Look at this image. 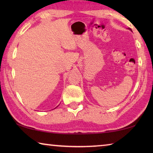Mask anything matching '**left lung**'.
Here are the masks:
<instances>
[{
  "instance_id": "left-lung-1",
  "label": "left lung",
  "mask_w": 153,
  "mask_h": 153,
  "mask_svg": "<svg viewBox=\"0 0 153 153\" xmlns=\"http://www.w3.org/2000/svg\"><path fill=\"white\" fill-rule=\"evenodd\" d=\"M129 30H131V29H130V28H129Z\"/></svg>"
}]
</instances>
